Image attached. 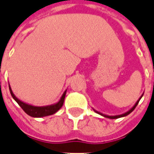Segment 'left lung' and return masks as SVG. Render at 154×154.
<instances>
[{
    "label": "left lung",
    "instance_id": "left-lung-1",
    "mask_svg": "<svg viewBox=\"0 0 154 154\" xmlns=\"http://www.w3.org/2000/svg\"><path fill=\"white\" fill-rule=\"evenodd\" d=\"M143 96V93L142 94V96H141L140 97H139V99L137 100V102H136V103L134 104V106H133L131 109H129V110L128 111V112H124V113H122V114H120V115H116V116H109V115H106V114H103V113H102V112H97V110H95V109H93L94 110V112H96L97 113H98V114L102 115V116H103V117H105V118H110V119H116V118H122V117H125V116H128V114H130L132 112H133L134 109H135V107H137V103H139V101H140V99L142 98V97Z\"/></svg>",
    "mask_w": 154,
    "mask_h": 154
}]
</instances>
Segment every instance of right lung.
<instances>
[{"label":"right lung","instance_id":"right-lung-1","mask_svg":"<svg viewBox=\"0 0 154 154\" xmlns=\"http://www.w3.org/2000/svg\"><path fill=\"white\" fill-rule=\"evenodd\" d=\"M9 89L11 95L13 97V99L17 102L19 106L24 110V112L28 114L31 117L33 118H42V117H46V116H50L56 113L57 111L62 107L63 103H64V99H65V96H66V90L63 92V94L61 97V98L57 103L51 104V105H48V106H42V107H36V106H33L28 103H26L22 102L20 99H18L16 96L14 95L13 92L11 88V86L9 85Z\"/></svg>","mask_w":154,"mask_h":154}]
</instances>
